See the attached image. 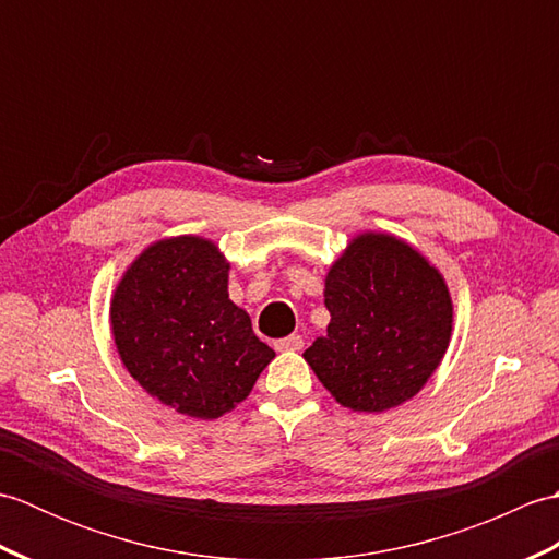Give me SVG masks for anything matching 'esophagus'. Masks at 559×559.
I'll return each mask as SVG.
<instances>
[{"mask_svg":"<svg viewBox=\"0 0 559 559\" xmlns=\"http://www.w3.org/2000/svg\"><path fill=\"white\" fill-rule=\"evenodd\" d=\"M302 336L300 334H290L286 338H278L273 346H276V350H300L302 348Z\"/></svg>","mask_w":559,"mask_h":559,"instance_id":"obj_1","label":"esophagus"}]
</instances>
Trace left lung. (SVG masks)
<instances>
[{"instance_id":"obj_1","label":"left lung","mask_w":559,"mask_h":559,"mask_svg":"<svg viewBox=\"0 0 559 559\" xmlns=\"http://www.w3.org/2000/svg\"><path fill=\"white\" fill-rule=\"evenodd\" d=\"M326 336L302 358L341 406L382 413L425 386L451 336V298L427 259L394 235L365 233L331 266Z\"/></svg>"}]
</instances>
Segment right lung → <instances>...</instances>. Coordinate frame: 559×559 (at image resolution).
<instances>
[{
    "mask_svg": "<svg viewBox=\"0 0 559 559\" xmlns=\"http://www.w3.org/2000/svg\"><path fill=\"white\" fill-rule=\"evenodd\" d=\"M228 269L211 240L173 237L127 269L112 298V336L129 374L189 418L233 411L276 358L228 298Z\"/></svg>",
    "mask_w": 559,
    "mask_h": 559,
    "instance_id": "obj_1",
    "label": "right lung"
}]
</instances>
